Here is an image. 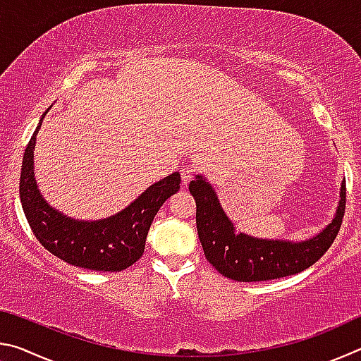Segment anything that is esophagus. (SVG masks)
<instances>
[{
    "instance_id": "1",
    "label": "esophagus",
    "mask_w": 361,
    "mask_h": 361,
    "mask_svg": "<svg viewBox=\"0 0 361 361\" xmlns=\"http://www.w3.org/2000/svg\"><path fill=\"white\" fill-rule=\"evenodd\" d=\"M180 173H181L183 183L186 185V183H189V180H191L194 176V167L192 166H183L181 170H180Z\"/></svg>"
}]
</instances>
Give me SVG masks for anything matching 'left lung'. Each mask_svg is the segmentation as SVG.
Returning <instances> with one entry per match:
<instances>
[{
	"label": "left lung",
	"instance_id": "obj_1",
	"mask_svg": "<svg viewBox=\"0 0 361 361\" xmlns=\"http://www.w3.org/2000/svg\"><path fill=\"white\" fill-rule=\"evenodd\" d=\"M189 191L197 205L195 223L207 261L224 277L237 282H264L295 276L315 264L331 247L345 212V181H342L338 212L319 235L301 243L261 240L235 232L215 191L202 176L189 183Z\"/></svg>",
	"mask_w": 361,
	"mask_h": 361
}]
</instances>
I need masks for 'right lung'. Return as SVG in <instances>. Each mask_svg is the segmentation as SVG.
<instances>
[{"label": "right lung", "instance_id": "right-lung-1", "mask_svg": "<svg viewBox=\"0 0 361 361\" xmlns=\"http://www.w3.org/2000/svg\"><path fill=\"white\" fill-rule=\"evenodd\" d=\"M41 122L27 145L20 172V202L35 237L49 253L76 267L119 272L135 264L145 252L156 213L180 189V173L154 183L118 215L92 223L76 221L49 207L36 186L33 149Z\"/></svg>", "mask_w": 361, "mask_h": 361}]
</instances>
